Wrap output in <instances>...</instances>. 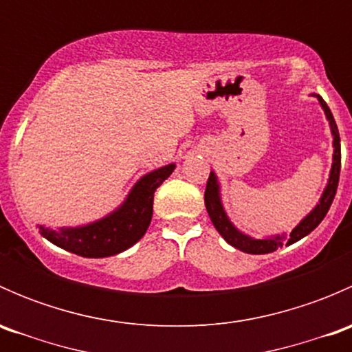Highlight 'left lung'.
<instances>
[{"label":"left lung","instance_id":"obj_1","mask_svg":"<svg viewBox=\"0 0 352 352\" xmlns=\"http://www.w3.org/2000/svg\"><path fill=\"white\" fill-rule=\"evenodd\" d=\"M317 97L318 104H320L322 110L325 113V119L329 120L330 126V134H332V166H330L329 172V180L327 186H325L324 192H322L320 199L315 204V208L291 230L289 235L286 233H279V235H269L262 236V239H254V236L247 235V233L240 232L235 225L232 223V219L228 218L225 211V206H223L221 199V184H219L218 175H216L214 170H211L208 179V186H206L204 192V202L206 209H208V214L211 218L212 225L218 230L219 235L226 240L232 247L239 248V250L245 252V254H271V252L278 250L283 245H291L298 240H301L303 236L310 235L318 225H320L322 219L327 214L330 204H332L333 196H336L337 184H339V173H340V138H339V129H337V124L333 120L332 112L327 107V104L324 102V98L320 95H315Z\"/></svg>","mask_w":352,"mask_h":352}]
</instances>
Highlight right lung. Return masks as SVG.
<instances>
[{
	"mask_svg": "<svg viewBox=\"0 0 352 352\" xmlns=\"http://www.w3.org/2000/svg\"><path fill=\"white\" fill-rule=\"evenodd\" d=\"M173 170L175 163H168L148 172L131 187L126 199L104 218L80 226L51 228L37 225L38 233L56 247L81 257L102 258L120 254L143 239L153 216L155 190L172 175Z\"/></svg>",
	"mask_w": 352,
	"mask_h": 352,
	"instance_id": "add662e5",
	"label": "right lung"
}]
</instances>
